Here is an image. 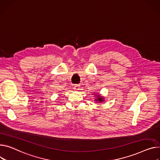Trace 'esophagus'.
<instances>
[{"mask_svg": "<svg viewBox=\"0 0 160 160\" xmlns=\"http://www.w3.org/2000/svg\"><path fill=\"white\" fill-rule=\"evenodd\" d=\"M80 88L79 87V86H78V85H75V86H74V88H73L74 91H79Z\"/></svg>", "mask_w": 160, "mask_h": 160, "instance_id": "obj_1", "label": "esophagus"}]
</instances>
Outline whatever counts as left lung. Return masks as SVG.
I'll return each instance as SVG.
<instances>
[{"mask_svg":"<svg viewBox=\"0 0 160 160\" xmlns=\"http://www.w3.org/2000/svg\"><path fill=\"white\" fill-rule=\"evenodd\" d=\"M94 95L95 97V99H94V101L96 102H100V103H102L103 102L105 101V98L104 97H103V96H102L101 94H98V93H94Z\"/></svg>","mask_w":160,"mask_h":160,"instance_id":"8db88e82","label":"left lung"}]
</instances>
